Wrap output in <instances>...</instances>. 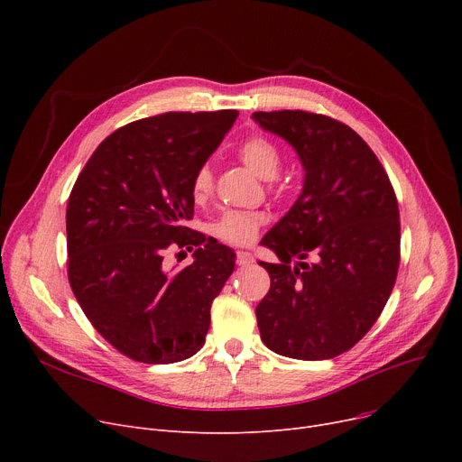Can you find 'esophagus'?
I'll return each mask as SVG.
<instances>
[{
    "mask_svg": "<svg viewBox=\"0 0 462 462\" xmlns=\"http://www.w3.org/2000/svg\"><path fill=\"white\" fill-rule=\"evenodd\" d=\"M254 262V256L247 251H237L236 253V263L237 265H251Z\"/></svg>",
    "mask_w": 462,
    "mask_h": 462,
    "instance_id": "esophagus-1",
    "label": "esophagus"
}]
</instances>
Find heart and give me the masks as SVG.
<instances>
[{
  "mask_svg": "<svg viewBox=\"0 0 462 462\" xmlns=\"http://www.w3.org/2000/svg\"><path fill=\"white\" fill-rule=\"evenodd\" d=\"M237 159L262 180H272L281 168L279 145L265 134H251L237 145ZM213 192V170L200 164L190 178V197L194 202H204ZM262 226V217L247 211H226L211 226L215 237L230 245H249L256 239Z\"/></svg>",
  "mask_w": 462,
  "mask_h": 462,
  "instance_id": "obj_1",
  "label": "heart"
}]
</instances>
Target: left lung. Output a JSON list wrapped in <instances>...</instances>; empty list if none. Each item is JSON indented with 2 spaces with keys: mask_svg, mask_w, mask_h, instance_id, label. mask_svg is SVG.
<instances>
[{
  "mask_svg": "<svg viewBox=\"0 0 462 462\" xmlns=\"http://www.w3.org/2000/svg\"><path fill=\"white\" fill-rule=\"evenodd\" d=\"M253 119L292 143L305 168L298 200L262 239L282 262H260L272 277L256 307L260 337L286 357L331 359L367 335L395 286V190L367 142L341 121L305 110Z\"/></svg>",
  "mask_w": 462,
  "mask_h": 462,
  "instance_id": "left-lung-1",
  "label": "left lung"
}]
</instances>
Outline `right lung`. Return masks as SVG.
<instances>
[{
  "label": "right lung",
  "mask_w": 462,
  "mask_h": 462,
  "mask_svg": "<svg viewBox=\"0 0 462 462\" xmlns=\"http://www.w3.org/2000/svg\"><path fill=\"white\" fill-rule=\"evenodd\" d=\"M236 110L166 112L127 124L93 152L67 204V275L91 326L124 356L150 363L197 354L236 254L185 226L192 172L234 125ZM195 262L168 273V248Z\"/></svg>",
  "instance_id": "obj_1"
}]
</instances>
